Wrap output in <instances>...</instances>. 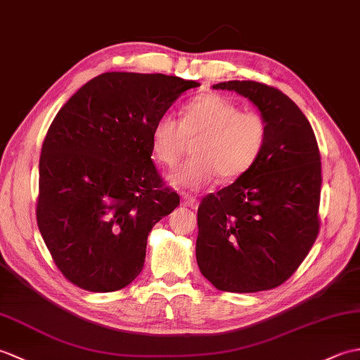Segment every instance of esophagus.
<instances>
[{
    "instance_id": "34e87169",
    "label": "esophagus",
    "mask_w": 360,
    "mask_h": 360,
    "mask_svg": "<svg viewBox=\"0 0 360 360\" xmlns=\"http://www.w3.org/2000/svg\"><path fill=\"white\" fill-rule=\"evenodd\" d=\"M181 204H182V205H186V207H192V209H195V207H196V198H195L193 195H188V193L182 195V198H181Z\"/></svg>"
}]
</instances>
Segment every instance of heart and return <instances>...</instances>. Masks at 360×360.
Here are the masks:
<instances>
[{"mask_svg": "<svg viewBox=\"0 0 360 360\" xmlns=\"http://www.w3.org/2000/svg\"><path fill=\"white\" fill-rule=\"evenodd\" d=\"M267 122L257 111H241L231 98L204 93L190 98L181 108V120L170 114L158 117L151 128V151L160 165L173 168L184 151L186 137L193 142L186 164L170 174L176 188L200 190L221 174L233 181L255 165L267 141Z\"/></svg>", "mask_w": 360, "mask_h": 360, "instance_id": "b5f03b06", "label": "heart"}]
</instances>
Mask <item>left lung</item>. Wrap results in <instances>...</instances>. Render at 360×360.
<instances>
[{
	"mask_svg": "<svg viewBox=\"0 0 360 360\" xmlns=\"http://www.w3.org/2000/svg\"><path fill=\"white\" fill-rule=\"evenodd\" d=\"M213 88L249 98L269 133L255 165L201 201L196 262L219 290L274 289L297 271L319 235V145L307 116L277 88L252 80Z\"/></svg>",
	"mask_w": 360,
	"mask_h": 360,
	"instance_id": "left-lung-1",
	"label": "left lung"
}]
</instances>
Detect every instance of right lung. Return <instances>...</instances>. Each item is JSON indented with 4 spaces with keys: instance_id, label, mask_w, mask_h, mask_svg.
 Returning a JSON list of instances; mask_svg holds the SVG:
<instances>
[{
    "instance_id": "obj_1",
    "label": "right lung",
    "mask_w": 360,
    "mask_h": 360,
    "mask_svg": "<svg viewBox=\"0 0 360 360\" xmlns=\"http://www.w3.org/2000/svg\"><path fill=\"white\" fill-rule=\"evenodd\" d=\"M196 86L174 75L105 72L52 120L40 156L37 224L75 286L111 292L141 274L153 226L179 205L151 160V128Z\"/></svg>"
}]
</instances>
